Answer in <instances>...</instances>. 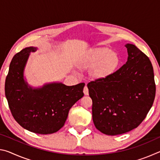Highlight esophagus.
<instances>
[{
    "mask_svg": "<svg viewBox=\"0 0 160 160\" xmlns=\"http://www.w3.org/2000/svg\"><path fill=\"white\" fill-rule=\"evenodd\" d=\"M83 92H84V94H85V95H88V94H89V90H88V87H87V86H85V88H84Z\"/></svg>",
    "mask_w": 160,
    "mask_h": 160,
    "instance_id": "obj_1",
    "label": "esophagus"
}]
</instances>
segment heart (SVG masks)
I'll return each mask as SVG.
<instances>
[{"instance_id": "heart-1", "label": "heart", "mask_w": 160, "mask_h": 160, "mask_svg": "<svg viewBox=\"0 0 160 160\" xmlns=\"http://www.w3.org/2000/svg\"><path fill=\"white\" fill-rule=\"evenodd\" d=\"M120 62L116 52L107 47H97L84 54L78 62V66L82 68H91V77L94 80H102L114 73Z\"/></svg>"}]
</instances>
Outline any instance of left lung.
Segmentation results:
<instances>
[{"label": "left lung", "instance_id": "1", "mask_svg": "<svg viewBox=\"0 0 160 160\" xmlns=\"http://www.w3.org/2000/svg\"><path fill=\"white\" fill-rule=\"evenodd\" d=\"M128 60L112 76L88 84L92 100L94 126L108 135L137 128L152 106L155 97L153 68L135 45L126 44Z\"/></svg>", "mask_w": 160, "mask_h": 160}]
</instances>
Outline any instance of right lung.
I'll return each mask as SVG.
<instances>
[{"instance_id":"add662e5","label":"right lung","mask_w":160,"mask_h":160,"mask_svg":"<svg viewBox=\"0 0 160 160\" xmlns=\"http://www.w3.org/2000/svg\"><path fill=\"white\" fill-rule=\"evenodd\" d=\"M37 49L26 47L14 56L5 79V94L13 117L22 128L35 133L51 134L64 126L70 109L84 96L85 83L29 85L24 75L25 69L30 53Z\"/></svg>"}]
</instances>
